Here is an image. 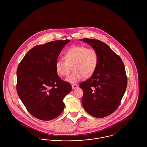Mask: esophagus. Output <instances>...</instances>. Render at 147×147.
<instances>
[{"mask_svg":"<svg viewBox=\"0 0 147 147\" xmlns=\"http://www.w3.org/2000/svg\"><path fill=\"white\" fill-rule=\"evenodd\" d=\"M71 86H72V89H73V90H74V89H77V88H78V85L77 84H72V85H71Z\"/></svg>","mask_w":147,"mask_h":147,"instance_id":"34e87169","label":"esophagus"}]
</instances>
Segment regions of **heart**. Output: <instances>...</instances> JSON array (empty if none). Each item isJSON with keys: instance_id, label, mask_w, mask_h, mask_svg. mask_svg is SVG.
I'll return each mask as SVG.
<instances>
[{"instance_id": "obj_1", "label": "heart", "mask_w": 147, "mask_h": 147, "mask_svg": "<svg viewBox=\"0 0 147 147\" xmlns=\"http://www.w3.org/2000/svg\"><path fill=\"white\" fill-rule=\"evenodd\" d=\"M63 57L64 61L58 59L56 62V72L60 77H67L72 67L74 70L66 79V81L71 84L78 82L84 76L90 77L98 67V52L91 47L74 46L67 50Z\"/></svg>"}]
</instances>
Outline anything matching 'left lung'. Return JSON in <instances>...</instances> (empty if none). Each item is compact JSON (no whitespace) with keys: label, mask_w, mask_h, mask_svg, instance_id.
Masks as SVG:
<instances>
[{"label":"left lung","mask_w":147,"mask_h":147,"mask_svg":"<svg viewBox=\"0 0 147 147\" xmlns=\"http://www.w3.org/2000/svg\"><path fill=\"white\" fill-rule=\"evenodd\" d=\"M81 40L96 49L98 55L95 73L79 85L84 92L82 104L91 116L105 117L117 110L126 91L127 77L125 65L104 42L89 38Z\"/></svg>","instance_id":"obj_1"}]
</instances>
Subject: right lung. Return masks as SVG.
I'll return each mask as SVG.
<instances>
[{"label":"right lung","instance_id":"right-lung-1","mask_svg":"<svg viewBox=\"0 0 147 147\" xmlns=\"http://www.w3.org/2000/svg\"><path fill=\"white\" fill-rule=\"evenodd\" d=\"M69 40L36 46L22 58L17 69L16 91L30 114L49 121L64 108L63 99L71 90L68 82L57 75L55 63Z\"/></svg>","mask_w":147,"mask_h":147}]
</instances>
